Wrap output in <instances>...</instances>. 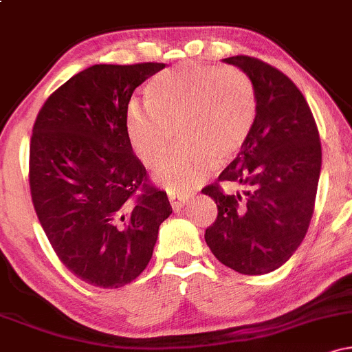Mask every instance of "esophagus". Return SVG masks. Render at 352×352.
Returning <instances> with one entry per match:
<instances>
[{"mask_svg":"<svg viewBox=\"0 0 352 352\" xmlns=\"http://www.w3.org/2000/svg\"><path fill=\"white\" fill-rule=\"evenodd\" d=\"M167 197H168V201H170L172 208H182L185 204H187L190 197H192V193L180 192V190H168Z\"/></svg>","mask_w":352,"mask_h":352,"instance_id":"esophagus-1","label":"esophagus"}]
</instances>
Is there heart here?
<instances>
[{"mask_svg": "<svg viewBox=\"0 0 352 352\" xmlns=\"http://www.w3.org/2000/svg\"><path fill=\"white\" fill-rule=\"evenodd\" d=\"M147 102L132 100L127 134L147 168L164 162L180 145L159 179L170 190H187L207 179L217 162L233 159L252 135L258 96L252 78L238 67L187 60L160 71L145 87Z\"/></svg>", "mask_w": 352, "mask_h": 352, "instance_id": "obj_1", "label": "heart"}]
</instances>
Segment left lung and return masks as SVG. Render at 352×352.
<instances>
[{
  "instance_id": "1",
  "label": "left lung",
  "mask_w": 352,
  "mask_h": 352,
  "mask_svg": "<svg viewBox=\"0 0 352 352\" xmlns=\"http://www.w3.org/2000/svg\"><path fill=\"white\" fill-rule=\"evenodd\" d=\"M250 76L258 96L254 129L236 159L201 192L215 200L205 241L217 260L241 274L274 272L308 232L321 172V142L313 112L288 76L252 56L223 59ZM220 181L243 184L227 196Z\"/></svg>"
}]
</instances>
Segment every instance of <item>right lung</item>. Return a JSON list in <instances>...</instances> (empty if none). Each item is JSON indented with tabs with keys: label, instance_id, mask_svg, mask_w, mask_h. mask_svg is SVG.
Listing matches in <instances>:
<instances>
[{
	"label": "right lung",
	"instance_id": "right-lung-1",
	"mask_svg": "<svg viewBox=\"0 0 352 352\" xmlns=\"http://www.w3.org/2000/svg\"><path fill=\"white\" fill-rule=\"evenodd\" d=\"M164 67L96 64L56 89L36 117L30 144L36 215L63 265L92 286L134 281L172 213L127 134L132 92Z\"/></svg>",
	"mask_w": 352,
	"mask_h": 352
}]
</instances>
